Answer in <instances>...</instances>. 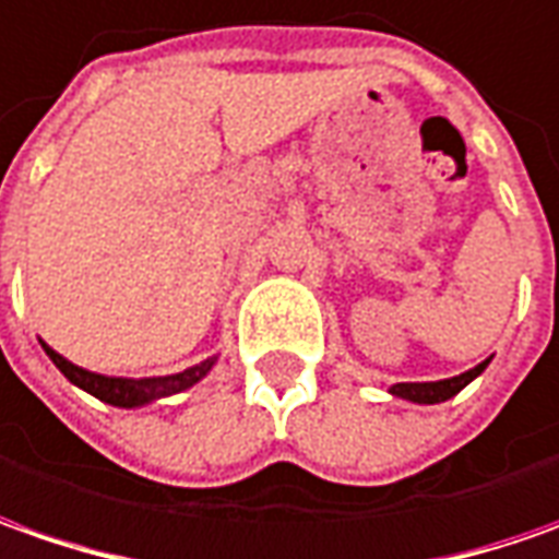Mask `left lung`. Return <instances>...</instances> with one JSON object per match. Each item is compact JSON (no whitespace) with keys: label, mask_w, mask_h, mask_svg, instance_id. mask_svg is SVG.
I'll return each instance as SVG.
<instances>
[{"label":"left lung","mask_w":559,"mask_h":559,"mask_svg":"<svg viewBox=\"0 0 559 559\" xmlns=\"http://www.w3.org/2000/svg\"><path fill=\"white\" fill-rule=\"evenodd\" d=\"M486 365H489V361H483V365L471 368L467 374L452 377V380H436V383H393L390 393L402 395V399H412V402H420V405H436V402H445V399H452V395L461 393L473 377L486 371Z\"/></svg>","instance_id":"left-lung-1"}]
</instances>
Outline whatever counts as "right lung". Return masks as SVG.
Wrapping results in <instances>:
<instances>
[{"mask_svg":"<svg viewBox=\"0 0 559 559\" xmlns=\"http://www.w3.org/2000/svg\"><path fill=\"white\" fill-rule=\"evenodd\" d=\"M46 346V343H43ZM49 358L61 368V374L68 377L70 383H76L80 390H86L95 399H102L107 405H120V408H135V405H145V402H154V399H164V395L182 393L188 386H194L210 368H213V358H206L201 365L188 368L182 374H169V377H142V380H129V377H105V374H92L86 368L73 365L64 356H58L51 346H46Z\"/></svg>","mask_w":559,"mask_h":559,"instance_id":"obj_1","label":"right lung"}]
</instances>
